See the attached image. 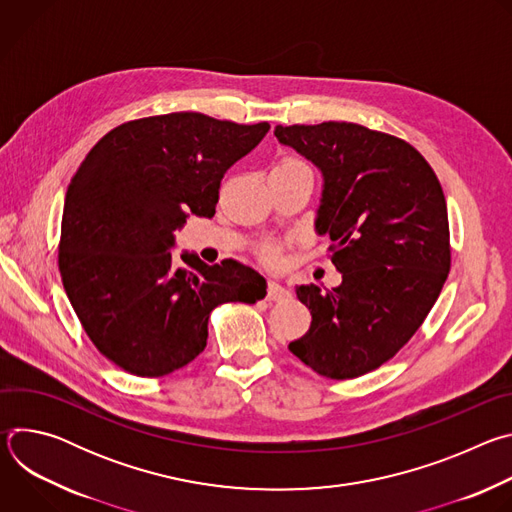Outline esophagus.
<instances>
[{
  "label": "esophagus",
  "instance_id": "34e87169",
  "mask_svg": "<svg viewBox=\"0 0 512 512\" xmlns=\"http://www.w3.org/2000/svg\"><path fill=\"white\" fill-rule=\"evenodd\" d=\"M289 298V291L277 283V281H267V300L269 302H283Z\"/></svg>",
  "mask_w": 512,
  "mask_h": 512
}]
</instances>
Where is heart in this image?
<instances>
[{"label": "heart", "instance_id": "b5f03b06", "mask_svg": "<svg viewBox=\"0 0 512 512\" xmlns=\"http://www.w3.org/2000/svg\"><path fill=\"white\" fill-rule=\"evenodd\" d=\"M294 166H304V162L298 160V158H283V160L277 164V168H294ZM261 257H263V261H267V263H275V261H277V251H275V247H273V245H265V247L261 249Z\"/></svg>", "mask_w": 512, "mask_h": 512}]
</instances>
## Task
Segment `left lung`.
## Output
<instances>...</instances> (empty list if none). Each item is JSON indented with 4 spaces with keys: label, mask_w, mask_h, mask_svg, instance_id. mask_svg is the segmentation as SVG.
Listing matches in <instances>:
<instances>
[{
    "label": "left lung",
    "mask_w": 512,
    "mask_h": 512,
    "mask_svg": "<svg viewBox=\"0 0 512 512\" xmlns=\"http://www.w3.org/2000/svg\"><path fill=\"white\" fill-rule=\"evenodd\" d=\"M275 137L322 170L316 231L342 273L326 291L298 287L312 324L289 350L322 377L356 379L409 342L448 279L442 184L411 143L358 123L277 125Z\"/></svg>",
    "instance_id": "1"
}]
</instances>
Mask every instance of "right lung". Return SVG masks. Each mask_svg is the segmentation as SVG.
<instances>
[{"label":"right lung","mask_w":512,"mask_h":512,"mask_svg":"<svg viewBox=\"0 0 512 512\" xmlns=\"http://www.w3.org/2000/svg\"><path fill=\"white\" fill-rule=\"evenodd\" d=\"M267 131V121L192 111L133 119L103 135L72 176L58 269L87 336L119 369L170 375L204 350L216 306L265 298L255 269L194 253L174 265L170 247L188 214L214 216L225 172Z\"/></svg>","instance_id":"1"}]
</instances>
